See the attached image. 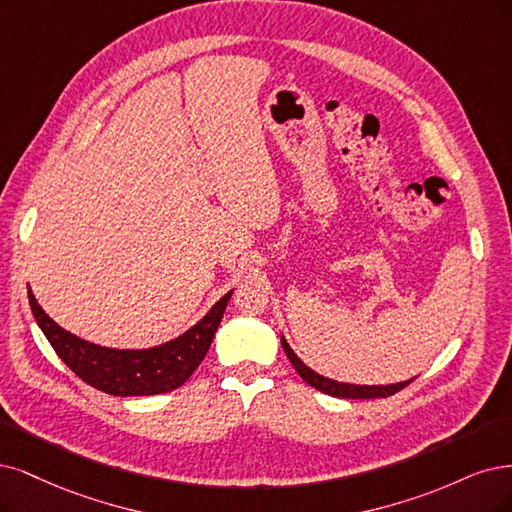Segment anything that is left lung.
Listing matches in <instances>:
<instances>
[{"instance_id":"1","label":"left lung","mask_w":512,"mask_h":512,"mask_svg":"<svg viewBox=\"0 0 512 512\" xmlns=\"http://www.w3.org/2000/svg\"><path fill=\"white\" fill-rule=\"evenodd\" d=\"M280 344H282V348H285V354L291 361V365L295 367V371L301 375V380L310 384L312 388L329 394V396H339V399H386V396L396 394L415 380V377H413V380L399 382V384H388V386H356V384L335 382V380H329V377H325V375H318L308 365L301 363L299 356L291 350V346L287 344L285 337H280Z\"/></svg>"}]
</instances>
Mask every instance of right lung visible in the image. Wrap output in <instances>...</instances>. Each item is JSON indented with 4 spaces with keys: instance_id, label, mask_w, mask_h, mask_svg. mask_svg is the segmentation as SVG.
Wrapping results in <instances>:
<instances>
[{
    "instance_id": "1",
    "label": "right lung",
    "mask_w": 512,
    "mask_h": 512,
    "mask_svg": "<svg viewBox=\"0 0 512 512\" xmlns=\"http://www.w3.org/2000/svg\"><path fill=\"white\" fill-rule=\"evenodd\" d=\"M29 293V306L46 339L61 361L92 388L113 396H149L183 386L192 375L215 337L232 291L225 293L206 316L177 339L147 348L118 350L90 344L59 327Z\"/></svg>"
}]
</instances>
